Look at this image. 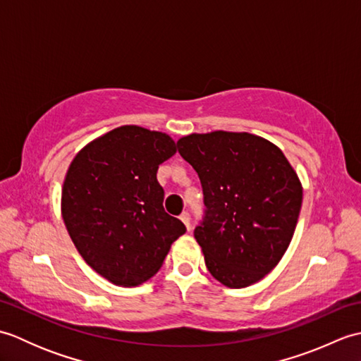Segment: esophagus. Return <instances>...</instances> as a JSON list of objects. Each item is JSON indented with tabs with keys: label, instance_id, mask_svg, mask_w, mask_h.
<instances>
[{
	"label": "esophagus",
	"instance_id": "obj_1",
	"mask_svg": "<svg viewBox=\"0 0 361 361\" xmlns=\"http://www.w3.org/2000/svg\"><path fill=\"white\" fill-rule=\"evenodd\" d=\"M180 220L183 221V224H185V226L188 228V231L190 229V216H189V212H183L181 216H180Z\"/></svg>",
	"mask_w": 361,
	"mask_h": 361
}]
</instances>
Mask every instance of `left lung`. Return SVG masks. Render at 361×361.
<instances>
[{"label": "left lung", "mask_w": 361, "mask_h": 361, "mask_svg": "<svg viewBox=\"0 0 361 361\" xmlns=\"http://www.w3.org/2000/svg\"><path fill=\"white\" fill-rule=\"evenodd\" d=\"M195 169L204 216L194 235L204 264L229 288L248 287L278 265L293 237L302 186L279 147L251 133H192L176 142Z\"/></svg>", "instance_id": "left-lung-1"}]
</instances>
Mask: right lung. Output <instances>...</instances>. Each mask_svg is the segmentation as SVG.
Returning a JSON list of instances; mask_svg holds the SVG:
<instances>
[{
  "mask_svg": "<svg viewBox=\"0 0 361 361\" xmlns=\"http://www.w3.org/2000/svg\"><path fill=\"white\" fill-rule=\"evenodd\" d=\"M175 152L166 133L122 126L85 145L68 169L62 189L68 234L83 260L116 286L152 278L186 233L164 211L157 180L159 164Z\"/></svg>",
  "mask_w": 361,
  "mask_h": 361,
  "instance_id": "obj_1",
  "label": "right lung"
}]
</instances>
